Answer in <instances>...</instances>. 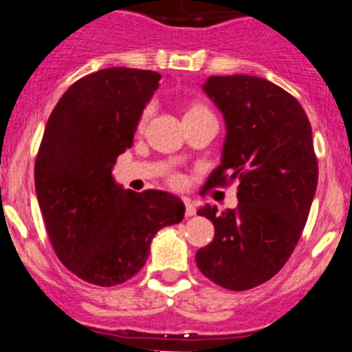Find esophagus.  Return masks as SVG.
<instances>
[{"label": "esophagus", "instance_id": "obj_1", "mask_svg": "<svg viewBox=\"0 0 352 352\" xmlns=\"http://www.w3.org/2000/svg\"><path fill=\"white\" fill-rule=\"evenodd\" d=\"M185 214L186 217H194L195 214V206L188 201V199H185Z\"/></svg>", "mask_w": 352, "mask_h": 352}]
</instances>
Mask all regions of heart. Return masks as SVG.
Listing matches in <instances>:
<instances>
[{"instance_id":"b5f03b06","label":"heart","mask_w":352,"mask_h":352,"mask_svg":"<svg viewBox=\"0 0 352 352\" xmlns=\"http://www.w3.org/2000/svg\"><path fill=\"white\" fill-rule=\"evenodd\" d=\"M204 113H210V109L206 107V105L203 104H192L190 107L186 109V113H185V118L186 116H195V114H204ZM149 114H151V107H146L144 111H142L141 118H139V129H141L142 125L146 123V120L149 118ZM182 183V179L178 178V176H174L173 178V185H179Z\"/></svg>"}]
</instances>
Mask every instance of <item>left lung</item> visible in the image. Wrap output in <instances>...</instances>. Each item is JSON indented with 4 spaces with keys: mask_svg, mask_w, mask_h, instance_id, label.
Instances as JSON below:
<instances>
[{
    "mask_svg": "<svg viewBox=\"0 0 352 352\" xmlns=\"http://www.w3.org/2000/svg\"><path fill=\"white\" fill-rule=\"evenodd\" d=\"M227 125L220 164L204 188L238 179V208L204 206L214 226L199 248L204 276L229 291H247L284 268L300 241L317 188L312 126L300 102L256 76H213L203 86Z\"/></svg>",
    "mask_w": 352,
    "mask_h": 352,
    "instance_id": "left-lung-1",
    "label": "left lung"
}]
</instances>
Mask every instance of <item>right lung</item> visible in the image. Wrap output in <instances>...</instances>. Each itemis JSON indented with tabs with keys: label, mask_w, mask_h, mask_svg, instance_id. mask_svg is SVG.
Listing matches in <instances>:
<instances>
[{
	"label": "right lung",
	"mask_w": 352,
	"mask_h": 352,
	"mask_svg": "<svg viewBox=\"0 0 352 352\" xmlns=\"http://www.w3.org/2000/svg\"><path fill=\"white\" fill-rule=\"evenodd\" d=\"M160 79L139 68L93 72L65 91L45 125L35 160L40 211L58 259L89 284L130 280L153 236L185 214L173 194L123 190L111 174Z\"/></svg>",
	"instance_id": "add662e5"
}]
</instances>
